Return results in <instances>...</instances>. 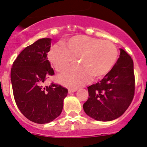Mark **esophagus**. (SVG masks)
Listing matches in <instances>:
<instances>
[{
  "mask_svg": "<svg viewBox=\"0 0 147 147\" xmlns=\"http://www.w3.org/2000/svg\"><path fill=\"white\" fill-rule=\"evenodd\" d=\"M76 91V89H69L68 92H69V94H71Z\"/></svg>",
  "mask_w": 147,
  "mask_h": 147,
  "instance_id": "obj_1",
  "label": "esophagus"
}]
</instances>
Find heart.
<instances>
[{"mask_svg": "<svg viewBox=\"0 0 147 147\" xmlns=\"http://www.w3.org/2000/svg\"><path fill=\"white\" fill-rule=\"evenodd\" d=\"M118 50L110 40L85 35L74 36L62 45H55L49 53V59L57 71H63L58 80L62 85L77 88L93 78H100L113 69L118 58Z\"/></svg>", "mask_w": 147, "mask_h": 147, "instance_id": "1", "label": "heart"}]
</instances>
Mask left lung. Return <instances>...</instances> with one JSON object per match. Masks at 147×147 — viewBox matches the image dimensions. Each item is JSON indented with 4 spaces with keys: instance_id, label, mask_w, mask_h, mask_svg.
I'll return each instance as SVG.
<instances>
[{
    "instance_id": "obj_1",
    "label": "left lung",
    "mask_w": 147,
    "mask_h": 147,
    "mask_svg": "<svg viewBox=\"0 0 147 147\" xmlns=\"http://www.w3.org/2000/svg\"><path fill=\"white\" fill-rule=\"evenodd\" d=\"M119 57L111 71L99 82L87 87L89 98L85 113L94 119L109 121L119 117L129 107L135 93L133 61L120 49Z\"/></svg>"
}]
</instances>
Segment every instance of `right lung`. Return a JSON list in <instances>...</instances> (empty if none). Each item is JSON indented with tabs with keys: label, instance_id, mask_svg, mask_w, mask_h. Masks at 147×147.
<instances>
[{
	"label": "right lung",
	"instance_id": "1",
	"mask_svg": "<svg viewBox=\"0 0 147 147\" xmlns=\"http://www.w3.org/2000/svg\"><path fill=\"white\" fill-rule=\"evenodd\" d=\"M51 39L42 38L25 48L11 69V82L14 100L21 113L37 123H47L60 116L68 90L43 82L54 74L47 58Z\"/></svg>",
	"mask_w": 147,
	"mask_h": 147
}]
</instances>
